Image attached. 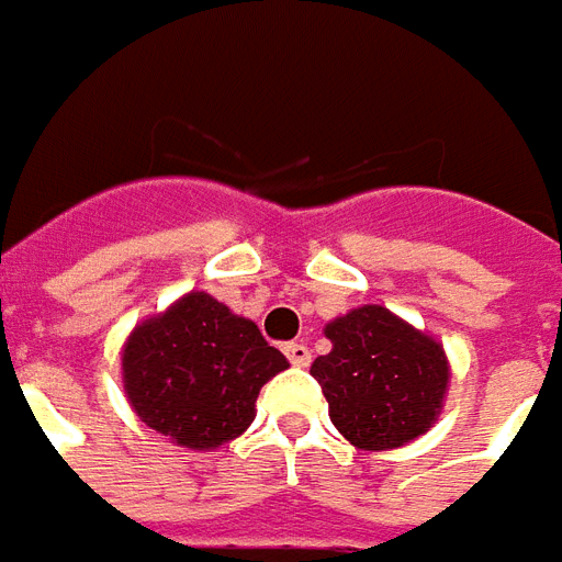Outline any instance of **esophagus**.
I'll use <instances>...</instances> for the list:
<instances>
[{"mask_svg": "<svg viewBox=\"0 0 562 562\" xmlns=\"http://www.w3.org/2000/svg\"><path fill=\"white\" fill-rule=\"evenodd\" d=\"M282 352H285V358H289L294 367H306L310 364V358H313L304 342H285V346H282Z\"/></svg>", "mask_w": 562, "mask_h": 562, "instance_id": "obj_1", "label": "esophagus"}]
</instances>
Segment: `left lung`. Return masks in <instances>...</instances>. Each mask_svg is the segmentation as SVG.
I'll return each instance as SVG.
<instances>
[{"label":"left lung","instance_id":"8db88e82","mask_svg":"<svg viewBox=\"0 0 562 562\" xmlns=\"http://www.w3.org/2000/svg\"><path fill=\"white\" fill-rule=\"evenodd\" d=\"M325 334L334 349L318 355L310 373L352 446L397 448L436 422L448 389L439 342L376 304L334 318Z\"/></svg>","mask_w":562,"mask_h":562}]
</instances>
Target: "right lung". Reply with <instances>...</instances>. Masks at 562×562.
<instances>
[{"mask_svg": "<svg viewBox=\"0 0 562 562\" xmlns=\"http://www.w3.org/2000/svg\"><path fill=\"white\" fill-rule=\"evenodd\" d=\"M285 367L256 322L204 292L138 325L123 349V382L140 422L198 451L244 434L261 385Z\"/></svg>", "mask_w": 562, "mask_h": 562, "instance_id": "1", "label": "right lung"}]
</instances>
